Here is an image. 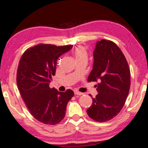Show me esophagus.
I'll return each instance as SVG.
<instances>
[{"label": "esophagus", "mask_w": 148, "mask_h": 148, "mask_svg": "<svg viewBox=\"0 0 148 148\" xmlns=\"http://www.w3.org/2000/svg\"><path fill=\"white\" fill-rule=\"evenodd\" d=\"M74 94H75V95H81L83 94V93H82V92H80L79 91H77V90L74 91Z\"/></svg>", "instance_id": "1"}]
</instances>
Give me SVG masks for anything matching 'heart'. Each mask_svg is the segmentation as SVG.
I'll list each match as a JSON object with an SVG mask.
<instances>
[{
	"mask_svg": "<svg viewBox=\"0 0 148 148\" xmlns=\"http://www.w3.org/2000/svg\"><path fill=\"white\" fill-rule=\"evenodd\" d=\"M73 54L76 61L87 60L88 53L86 49L83 46H77L74 50Z\"/></svg>",
	"mask_w": 148,
	"mask_h": 148,
	"instance_id": "1",
	"label": "heart"
}]
</instances>
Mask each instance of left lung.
I'll return each instance as SVG.
<instances>
[{
  "label": "left lung",
  "mask_w": 148,
  "mask_h": 148,
  "mask_svg": "<svg viewBox=\"0 0 148 148\" xmlns=\"http://www.w3.org/2000/svg\"><path fill=\"white\" fill-rule=\"evenodd\" d=\"M93 55L88 82H99L98 94L92 97L86 112L93 120L106 122L116 116L124 105L130 88V71L122 51L110 40L97 42Z\"/></svg>",
  "instance_id": "left-lung-1"
}]
</instances>
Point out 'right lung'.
<instances>
[{
  "instance_id": "1",
  "label": "right lung",
  "mask_w": 148,
  "mask_h": 148,
  "mask_svg": "<svg viewBox=\"0 0 148 148\" xmlns=\"http://www.w3.org/2000/svg\"><path fill=\"white\" fill-rule=\"evenodd\" d=\"M72 46L39 44L27 49L20 60L16 74L18 89L31 114L43 124L59 123L74 95L72 90L62 92L49 87L52 76L56 73L57 60Z\"/></svg>"
}]
</instances>
